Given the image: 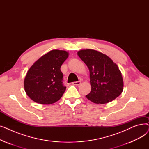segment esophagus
<instances>
[{
    "label": "esophagus",
    "instance_id": "obj_1",
    "mask_svg": "<svg viewBox=\"0 0 149 149\" xmlns=\"http://www.w3.org/2000/svg\"><path fill=\"white\" fill-rule=\"evenodd\" d=\"M80 83H81V82H80V81H74V82H73V83H72V84L79 86V85L80 84Z\"/></svg>",
    "mask_w": 149,
    "mask_h": 149
}]
</instances>
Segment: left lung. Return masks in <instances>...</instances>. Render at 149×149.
I'll use <instances>...</instances> for the list:
<instances>
[{
  "mask_svg": "<svg viewBox=\"0 0 149 149\" xmlns=\"http://www.w3.org/2000/svg\"><path fill=\"white\" fill-rule=\"evenodd\" d=\"M77 54L90 72L91 91L86 98L96 104H105L118 97L123 90V80L116 64L95 50L84 49Z\"/></svg>",
  "mask_w": 149,
  "mask_h": 149,
  "instance_id": "left-lung-1",
  "label": "left lung"
}]
</instances>
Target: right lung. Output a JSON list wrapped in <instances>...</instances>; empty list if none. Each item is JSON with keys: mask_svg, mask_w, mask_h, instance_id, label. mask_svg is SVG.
Here are the masks:
<instances>
[{"mask_svg": "<svg viewBox=\"0 0 149 149\" xmlns=\"http://www.w3.org/2000/svg\"><path fill=\"white\" fill-rule=\"evenodd\" d=\"M68 52L52 50L37 60L30 68L24 80L27 95L35 102L50 104L58 101L66 90L60 68Z\"/></svg>", "mask_w": 149, "mask_h": 149, "instance_id": "add662e5", "label": "right lung"}]
</instances>
